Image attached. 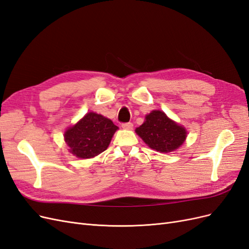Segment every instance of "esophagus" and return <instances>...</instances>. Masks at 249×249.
<instances>
[{
  "instance_id": "obj_1",
  "label": "esophagus",
  "mask_w": 249,
  "mask_h": 249,
  "mask_svg": "<svg viewBox=\"0 0 249 249\" xmlns=\"http://www.w3.org/2000/svg\"><path fill=\"white\" fill-rule=\"evenodd\" d=\"M122 127L124 129H131L133 127V124L131 122H127V123H122Z\"/></svg>"
}]
</instances>
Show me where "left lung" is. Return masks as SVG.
<instances>
[{
  "label": "left lung",
  "mask_w": 249,
  "mask_h": 249,
  "mask_svg": "<svg viewBox=\"0 0 249 249\" xmlns=\"http://www.w3.org/2000/svg\"><path fill=\"white\" fill-rule=\"evenodd\" d=\"M142 141L153 150L172 152L179 148L186 139L185 128L168 119L160 110H153L146 116V121L135 129Z\"/></svg>",
  "instance_id": "1"
}]
</instances>
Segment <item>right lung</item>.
<instances>
[{"label":"right lung","mask_w":249,"mask_h":249,"mask_svg":"<svg viewBox=\"0 0 249 249\" xmlns=\"http://www.w3.org/2000/svg\"><path fill=\"white\" fill-rule=\"evenodd\" d=\"M118 129L109 119L88 113L81 121L65 132V142L70 153L78 158H92L106 151Z\"/></svg>","instance_id":"add662e5"}]
</instances>
